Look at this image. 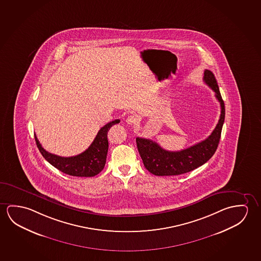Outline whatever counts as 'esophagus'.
<instances>
[{"label": "esophagus", "mask_w": 261, "mask_h": 261, "mask_svg": "<svg viewBox=\"0 0 261 261\" xmlns=\"http://www.w3.org/2000/svg\"><path fill=\"white\" fill-rule=\"evenodd\" d=\"M126 122L128 125H134L136 124L138 122V118L135 115H129V116L126 119Z\"/></svg>", "instance_id": "1"}]
</instances>
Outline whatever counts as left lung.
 <instances>
[{"label": "left lung", "instance_id": "left-lung-1", "mask_svg": "<svg viewBox=\"0 0 261 261\" xmlns=\"http://www.w3.org/2000/svg\"><path fill=\"white\" fill-rule=\"evenodd\" d=\"M203 81L215 92L216 98L220 103L221 113L218 124L206 140L179 151L166 150L155 141L136 138L139 153L145 168L150 173L156 176H175L187 173L206 163L215 153L225 120V105L212 71L205 70Z\"/></svg>", "mask_w": 261, "mask_h": 261}]
</instances>
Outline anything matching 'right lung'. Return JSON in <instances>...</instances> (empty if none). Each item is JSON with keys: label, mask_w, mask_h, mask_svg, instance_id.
I'll return each mask as SVG.
<instances>
[{"label": "right lung", "mask_w": 261, "mask_h": 261, "mask_svg": "<svg viewBox=\"0 0 261 261\" xmlns=\"http://www.w3.org/2000/svg\"><path fill=\"white\" fill-rule=\"evenodd\" d=\"M120 120H112L100 128L91 146L83 153L72 157H61L46 151L35 136L38 149L43 158L63 173L75 177H93L103 170L106 163L109 142L108 132Z\"/></svg>", "instance_id": "1"}]
</instances>
